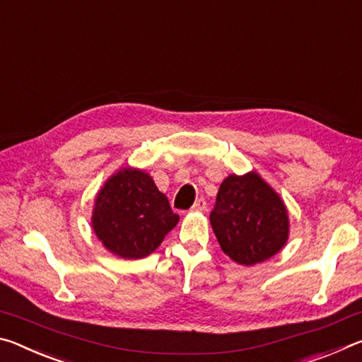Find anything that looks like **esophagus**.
<instances>
[{"label": "esophagus", "instance_id": "esophagus-1", "mask_svg": "<svg viewBox=\"0 0 362 362\" xmlns=\"http://www.w3.org/2000/svg\"><path fill=\"white\" fill-rule=\"evenodd\" d=\"M206 207H207L206 201L203 198H199V199H196V203L193 204L192 209L196 211V212H203V211H206Z\"/></svg>", "mask_w": 362, "mask_h": 362}]
</instances>
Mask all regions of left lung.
<instances>
[{"label":"left lung","mask_w":362,"mask_h":362,"mask_svg":"<svg viewBox=\"0 0 362 362\" xmlns=\"http://www.w3.org/2000/svg\"><path fill=\"white\" fill-rule=\"evenodd\" d=\"M211 225L223 252L241 265L273 257L289 235L284 203L255 173L233 174L222 182Z\"/></svg>","instance_id":"1"}]
</instances>
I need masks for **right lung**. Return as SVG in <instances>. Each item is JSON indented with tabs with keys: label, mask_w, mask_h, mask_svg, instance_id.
I'll return each instance as SVG.
<instances>
[{
	"label": "right lung",
	"mask_w": 362,
	"mask_h": 362,
	"mask_svg": "<svg viewBox=\"0 0 362 362\" xmlns=\"http://www.w3.org/2000/svg\"><path fill=\"white\" fill-rule=\"evenodd\" d=\"M179 222L166 194L139 169H122L95 198L93 228L110 252L122 259L150 255Z\"/></svg>",
	"instance_id": "add662e5"
}]
</instances>
